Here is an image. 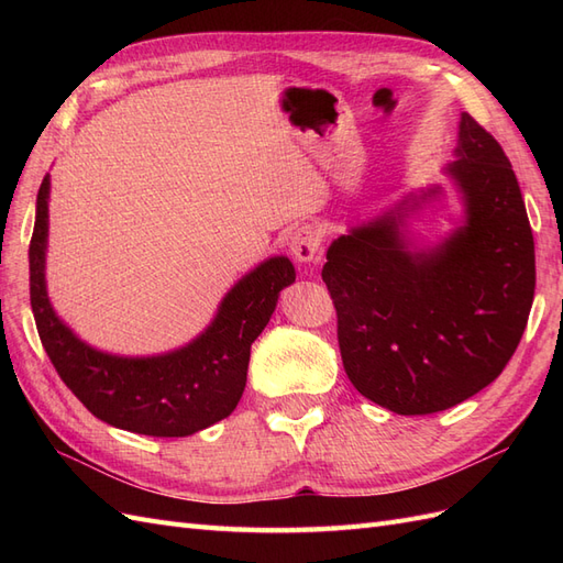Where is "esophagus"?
<instances>
[{
	"label": "esophagus",
	"instance_id": "34e87169",
	"mask_svg": "<svg viewBox=\"0 0 563 563\" xmlns=\"http://www.w3.org/2000/svg\"><path fill=\"white\" fill-rule=\"evenodd\" d=\"M323 242V232L317 223H302L291 236V253L298 263H312L317 261L319 249Z\"/></svg>",
	"mask_w": 563,
	"mask_h": 563
}]
</instances>
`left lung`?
<instances>
[{
	"instance_id": "obj_1",
	"label": "left lung",
	"mask_w": 563,
	"mask_h": 563,
	"mask_svg": "<svg viewBox=\"0 0 563 563\" xmlns=\"http://www.w3.org/2000/svg\"><path fill=\"white\" fill-rule=\"evenodd\" d=\"M455 155L446 174L465 225L444 244L408 251L383 216L335 240L321 269L347 378L399 416L446 411L496 380L533 305L536 246L512 164L467 112Z\"/></svg>"
}]
</instances>
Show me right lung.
Listing matches in <instances>:
<instances>
[{"label": "right lung", "mask_w": 563, "mask_h": 563, "mask_svg": "<svg viewBox=\"0 0 563 563\" xmlns=\"http://www.w3.org/2000/svg\"><path fill=\"white\" fill-rule=\"evenodd\" d=\"M46 232L48 174L40 185L30 240V305L51 364L96 418L135 434L187 437L234 411L246 387L251 343L267 327L282 288L296 282L291 261L279 255L255 267L187 347L126 360L84 345L51 310L44 286Z\"/></svg>", "instance_id": "1"}]
</instances>
